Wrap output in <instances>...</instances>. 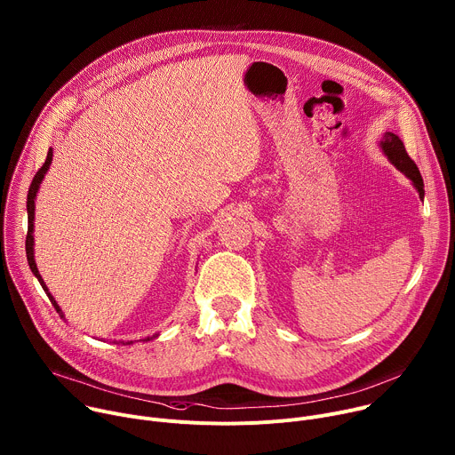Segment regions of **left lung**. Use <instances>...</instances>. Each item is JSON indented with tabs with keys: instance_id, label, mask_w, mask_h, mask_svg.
I'll use <instances>...</instances> for the list:
<instances>
[{
	"instance_id": "obj_1",
	"label": "left lung",
	"mask_w": 455,
	"mask_h": 455,
	"mask_svg": "<svg viewBox=\"0 0 455 455\" xmlns=\"http://www.w3.org/2000/svg\"><path fill=\"white\" fill-rule=\"evenodd\" d=\"M379 148L383 151V155L388 158L393 165H396V169H400L416 187V190L419 192V198L423 200L425 196V188H423V178L419 174L418 165L412 162V158L407 155L403 142L400 140L398 135L387 132L379 142Z\"/></svg>"
}]
</instances>
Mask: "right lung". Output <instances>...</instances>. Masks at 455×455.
Listing matches in <instances>:
<instances>
[{
  "mask_svg": "<svg viewBox=\"0 0 455 455\" xmlns=\"http://www.w3.org/2000/svg\"><path fill=\"white\" fill-rule=\"evenodd\" d=\"M52 156H53V151H52V148L48 149V155H46V160H44V164H43V167L36 172V176H34V180H32V183H30V188H28V196H27V212H28V232H27V241H25V248H27V259H28V267H30V270H32V274L37 277V281H39V284L43 286V290L46 291V295H48V299H50V302L53 304V307L57 309V313L64 318V315H62V311H60V307H59V304L55 302V299L52 297V293L48 291V288H46V284H44V281H43V277L39 275V270H37V267H36V259H34V211H36V196H37V190H39V185H41V181H43V178H44V174H46V171L50 169V164H52ZM151 339H155V335L153 337H148L144 342H148V340H151ZM127 344H133V342H127Z\"/></svg>",
  "mask_w": 455,
  "mask_h": 455,
  "instance_id": "right-lung-1",
  "label": "right lung"
}]
</instances>
